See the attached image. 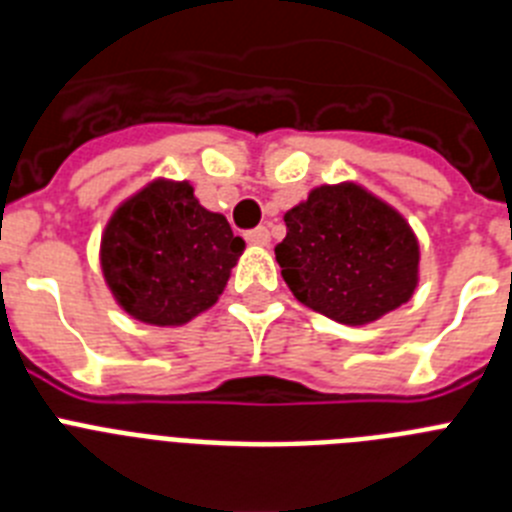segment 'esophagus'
Here are the masks:
<instances>
[{
	"mask_svg": "<svg viewBox=\"0 0 512 512\" xmlns=\"http://www.w3.org/2000/svg\"><path fill=\"white\" fill-rule=\"evenodd\" d=\"M246 241L251 243V246H269L271 235H269V228H264V225H259V228H253L246 233Z\"/></svg>",
	"mask_w": 512,
	"mask_h": 512,
	"instance_id": "esophagus-1",
	"label": "esophagus"
}]
</instances>
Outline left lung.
<instances>
[{
    "instance_id": "8db88e82",
    "label": "left lung",
    "mask_w": 512,
    "mask_h": 512,
    "mask_svg": "<svg viewBox=\"0 0 512 512\" xmlns=\"http://www.w3.org/2000/svg\"><path fill=\"white\" fill-rule=\"evenodd\" d=\"M274 248L292 295L343 325L397 310L418 287L420 246L408 220L354 182L315 187L284 212Z\"/></svg>"
}]
</instances>
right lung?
<instances>
[{
  "instance_id": "1",
  "label": "right lung",
  "mask_w": 512,
  "mask_h": 512,
  "mask_svg": "<svg viewBox=\"0 0 512 512\" xmlns=\"http://www.w3.org/2000/svg\"><path fill=\"white\" fill-rule=\"evenodd\" d=\"M243 248L228 220L197 202L192 184L156 179L112 212L99 261L117 305L166 328L215 305Z\"/></svg>"
}]
</instances>
